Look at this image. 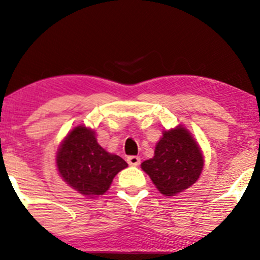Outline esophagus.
I'll list each match as a JSON object with an SVG mask.
<instances>
[{
  "mask_svg": "<svg viewBox=\"0 0 260 260\" xmlns=\"http://www.w3.org/2000/svg\"><path fill=\"white\" fill-rule=\"evenodd\" d=\"M127 162L131 167H138L141 164V158L138 155H131L127 158Z\"/></svg>",
  "mask_w": 260,
  "mask_h": 260,
  "instance_id": "34e87169",
  "label": "esophagus"
}]
</instances>
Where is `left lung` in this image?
<instances>
[{
	"label": "left lung",
	"mask_w": 260,
	"mask_h": 260,
	"mask_svg": "<svg viewBox=\"0 0 260 260\" xmlns=\"http://www.w3.org/2000/svg\"><path fill=\"white\" fill-rule=\"evenodd\" d=\"M202 167L201 150L184 127L164 132L153 158L142 162V169L165 196L190 187L199 179Z\"/></svg>",
	"instance_id": "obj_1"
}]
</instances>
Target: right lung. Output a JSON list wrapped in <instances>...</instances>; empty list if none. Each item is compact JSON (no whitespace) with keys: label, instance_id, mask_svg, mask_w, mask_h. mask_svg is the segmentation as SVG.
Returning a JSON list of instances; mask_svg holds the SVG:
<instances>
[{"label":"right lung","instance_id":"1","mask_svg":"<svg viewBox=\"0 0 260 260\" xmlns=\"http://www.w3.org/2000/svg\"><path fill=\"white\" fill-rule=\"evenodd\" d=\"M56 165L65 181L82 195L99 196L110 187L117 173L127 168L121 156L98 143L93 131L75 127L59 148Z\"/></svg>","mask_w":260,"mask_h":260}]
</instances>
